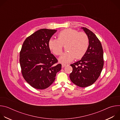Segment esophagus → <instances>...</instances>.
I'll return each instance as SVG.
<instances>
[{"label":"esophagus","mask_w":120,"mask_h":120,"mask_svg":"<svg viewBox=\"0 0 120 120\" xmlns=\"http://www.w3.org/2000/svg\"><path fill=\"white\" fill-rule=\"evenodd\" d=\"M67 65V64H62V67H64V66H66Z\"/></svg>","instance_id":"esophagus-1"}]
</instances>
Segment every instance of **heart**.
I'll list each match as a JSON object with an SVG mask.
<instances>
[{
    "label": "heart",
    "instance_id": "heart-1",
    "mask_svg": "<svg viewBox=\"0 0 120 120\" xmlns=\"http://www.w3.org/2000/svg\"><path fill=\"white\" fill-rule=\"evenodd\" d=\"M89 44L87 34L83 32H79L72 28L65 29L60 31L57 39L51 38L48 42L50 50L56 56L62 54L63 45H65L66 52L59 58L62 63H68L75 58H82L86 54Z\"/></svg>",
    "mask_w": 120,
    "mask_h": 120
}]
</instances>
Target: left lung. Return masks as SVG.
Masks as SVG:
<instances>
[{
  "mask_svg": "<svg viewBox=\"0 0 120 120\" xmlns=\"http://www.w3.org/2000/svg\"><path fill=\"white\" fill-rule=\"evenodd\" d=\"M87 34L89 44L86 54L81 60L70 64L73 71L71 81L81 87L93 84L101 75L104 66L103 49L101 42L95 34L86 27H82Z\"/></svg>",
  "mask_w": 120,
  "mask_h": 120,
  "instance_id": "1",
  "label": "left lung"
}]
</instances>
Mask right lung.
<instances>
[{"label":"right lung","mask_w":120,"mask_h":120,"mask_svg":"<svg viewBox=\"0 0 120 120\" xmlns=\"http://www.w3.org/2000/svg\"><path fill=\"white\" fill-rule=\"evenodd\" d=\"M56 32L55 29H41L27 37L22 45L19 55L21 73L34 88H48L61 69V64H57L48 46L49 40Z\"/></svg>","instance_id":"add662e5"}]
</instances>
